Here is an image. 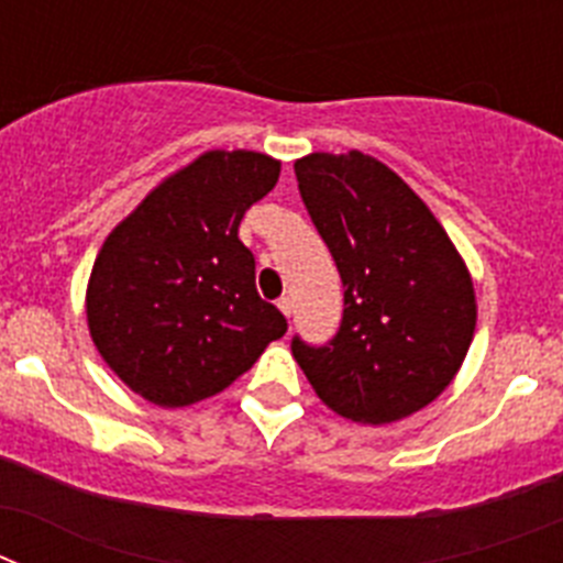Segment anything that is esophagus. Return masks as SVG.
<instances>
[{"label":"esophagus","instance_id":"esophagus-1","mask_svg":"<svg viewBox=\"0 0 563 563\" xmlns=\"http://www.w3.org/2000/svg\"><path fill=\"white\" fill-rule=\"evenodd\" d=\"M278 310H282L287 318H290L292 316V298H287V296L278 298Z\"/></svg>","mask_w":563,"mask_h":563}]
</instances>
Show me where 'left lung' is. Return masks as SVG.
<instances>
[{
	"mask_svg": "<svg viewBox=\"0 0 563 563\" xmlns=\"http://www.w3.org/2000/svg\"><path fill=\"white\" fill-rule=\"evenodd\" d=\"M298 191L343 282L327 346L292 357L327 409L363 426L411 417L449 389L476 330L474 278L431 208L369 154L312 152Z\"/></svg>",
	"mask_w": 563,
	"mask_h": 563,
	"instance_id": "left-lung-1",
	"label": "left lung"
}]
</instances>
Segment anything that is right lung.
Listing matches in <instances>:
<instances>
[{
  "mask_svg": "<svg viewBox=\"0 0 563 563\" xmlns=\"http://www.w3.org/2000/svg\"><path fill=\"white\" fill-rule=\"evenodd\" d=\"M278 172L271 154L202 152L103 239L87 285L89 338L143 400L183 409L220 395L287 332L239 242V222Z\"/></svg>",
  "mask_w": 563,
  "mask_h": 563,
  "instance_id": "obj_1",
  "label": "right lung"
}]
</instances>
